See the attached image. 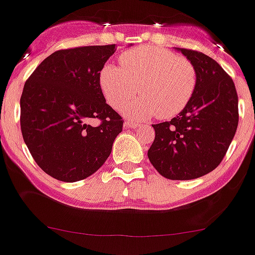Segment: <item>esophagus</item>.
<instances>
[{"mask_svg":"<svg viewBox=\"0 0 255 255\" xmlns=\"http://www.w3.org/2000/svg\"><path fill=\"white\" fill-rule=\"evenodd\" d=\"M126 127L138 128V127H140V125H138V123H135V122H129V121H128V122H126Z\"/></svg>","mask_w":255,"mask_h":255,"instance_id":"34e87169","label":"esophagus"}]
</instances>
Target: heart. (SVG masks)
I'll use <instances>...</instances> for the list:
<instances>
[{
	"mask_svg": "<svg viewBox=\"0 0 255 255\" xmlns=\"http://www.w3.org/2000/svg\"><path fill=\"white\" fill-rule=\"evenodd\" d=\"M120 61L122 67L112 63L103 66L100 86L116 110L132 100L139 87L143 97L126 107L128 117L144 120L158 115L170 118L182 112L193 96L197 72L184 57L159 47L140 46L123 52Z\"/></svg>",
	"mask_w": 255,
	"mask_h": 255,
	"instance_id": "b5f03b06",
	"label": "heart"
}]
</instances>
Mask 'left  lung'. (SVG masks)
<instances>
[{
  "instance_id": "left-lung-1",
  "label": "left lung",
  "mask_w": 255,
  "mask_h": 255,
  "mask_svg": "<svg viewBox=\"0 0 255 255\" xmlns=\"http://www.w3.org/2000/svg\"><path fill=\"white\" fill-rule=\"evenodd\" d=\"M178 51L196 68V90L177 117L152 125L155 138L148 158L163 177L188 180L212 172L223 160L238 127V95L233 80L213 58L193 49Z\"/></svg>"
}]
</instances>
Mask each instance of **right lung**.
I'll list each match as a JSON object with an SVG mask.
<instances>
[{
  "instance_id": "obj_1",
  "label": "right lung",
  "mask_w": 255,
  "mask_h": 255,
  "mask_svg": "<svg viewBox=\"0 0 255 255\" xmlns=\"http://www.w3.org/2000/svg\"><path fill=\"white\" fill-rule=\"evenodd\" d=\"M116 44L59 49L37 66L21 96L23 140L43 172L77 182L110 157L123 120L106 103L100 73ZM98 119L97 126L88 125Z\"/></svg>"
}]
</instances>
